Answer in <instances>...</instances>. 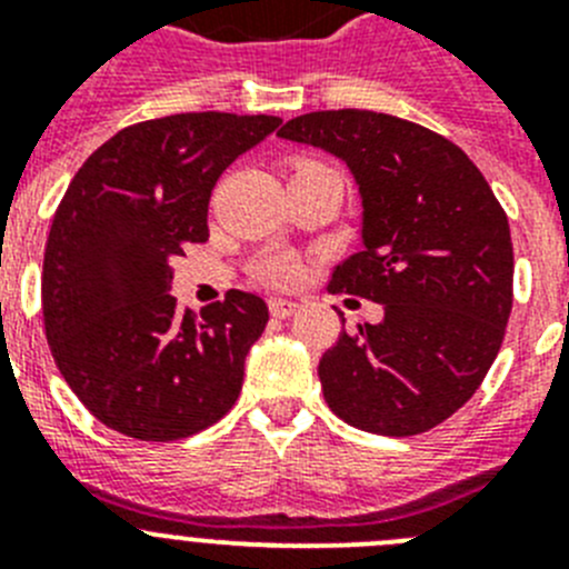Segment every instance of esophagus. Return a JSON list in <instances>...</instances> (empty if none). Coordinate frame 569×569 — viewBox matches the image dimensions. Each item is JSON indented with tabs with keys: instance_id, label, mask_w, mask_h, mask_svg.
<instances>
[{
	"instance_id": "obj_1",
	"label": "esophagus",
	"mask_w": 569,
	"mask_h": 569,
	"mask_svg": "<svg viewBox=\"0 0 569 569\" xmlns=\"http://www.w3.org/2000/svg\"><path fill=\"white\" fill-rule=\"evenodd\" d=\"M270 308V316H276V319H288V316H293L296 310H299V305L290 299H279V296H273V299L268 301Z\"/></svg>"
}]
</instances>
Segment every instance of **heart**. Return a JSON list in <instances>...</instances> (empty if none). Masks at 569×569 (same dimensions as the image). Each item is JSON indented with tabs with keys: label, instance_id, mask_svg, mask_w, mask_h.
<instances>
[{
	"label": "heart",
	"instance_id": "obj_1",
	"mask_svg": "<svg viewBox=\"0 0 569 569\" xmlns=\"http://www.w3.org/2000/svg\"><path fill=\"white\" fill-rule=\"evenodd\" d=\"M310 164L316 162H305L299 168H310ZM256 276L261 281H268V284H279V288L293 284L299 279V259L290 250H270V253L259 256V261H256Z\"/></svg>",
	"mask_w": 569,
	"mask_h": 569
}]
</instances>
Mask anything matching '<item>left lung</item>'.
Segmentation results:
<instances>
[{
	"mask_svg": "<svg viewBox=\"0 0 569 569\" xmlns=\"http://www.w3.org/2000/svg\"><path fill=\"white\" fill-rule=\"evenodd\" d=\"M279 136L350 168L361 250L328 290L385 308L379 325L341 328L321 356L325 401L367 433H425L479 390L499 356L512 310L507 213L459 144L399 116L316 110Z\"/></svg>",
	"mask_w": 569,
	"mask_h": 569,
	"instance_id": "1",
	"label": "left lung"
}]
</instances>
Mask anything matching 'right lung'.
Here are the masks:
<instances>
[{
  "label": "right lung",
  "mask_w": 569,
  "mask_h": 569,
  "mask_svg": "<svg viewBox=\"0 0 569 569\" xmlns=\"http://www.w3.org/2000/svg\"><path fill=\"white\" fill-rule=\"evenodd\" d=\"M279 124L216 110L130 124L64 190L44 248V336L70 390L116 433L188 439L239 399L268 305L228 290L196 319L168 293L170 261L208 239L219 176Z\"/></svg>",
  "instance_id": "right-lung-1"
}]
</instances>
